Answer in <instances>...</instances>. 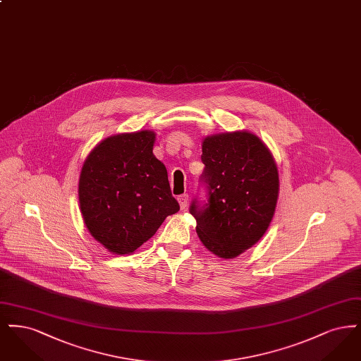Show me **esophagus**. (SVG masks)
<instances>
[{
  "mask_svg": "<svg viewBox=\"0 0 361 361\" xmlns=\"http://www.w3.org/2000/svg\"><path fill=\"white\" fill-rule=\"evenodd\" d=\"M178 203H180V208L181 209H185V207L188 204V195L185 193V195L178 196Z\"/></svg>",
  "mask_w": 361,
  "mask_h": 361,
  "instance_id": "34e87169",
  "label": "esophagus"
}]
</instances>
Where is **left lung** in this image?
<instances>
[{
    "label": "left lung",
    "mask_w": 361,
    "mask_h": 361,
    "mask_svg": "<svg viewBox=\"0 0 361 361\" xmlns=\"http://www.w3.org/2000/svg\"><path fill=\"white\" fill-rule=\"evenodd\" d=\"M207 203L193 200L189 212L209 252L234 258L257 243L275 214L279 172L274 155L252 133L235 131L203 139Z\"/></svg>",
    "instance_id": "8db88e82"
}]
</instances>
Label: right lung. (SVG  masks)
<instances>
[{
    "instance_id": "1",
    "label": "right lung",
    "mask_w": 361,
    "mask_h": 361,
    "mask_svg": "<svg viewBox=\"0 0 361 361\" xmlns=\"http://www.w3.org/2000/svg\"><path fill=\"white\" fill-rule=\"evenodd\" d=\"M150 130L105 137L84 162L78 197L92 237L116 255L150 240L180 206L165 165L153 154Z\"/></svg>"
}]
</instances>
